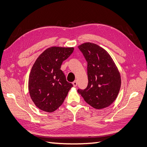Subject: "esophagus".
Instances as JSON below:
<instances>
[{
    "label": "esophagus",
    "instance_id": "1",
    "mask_svg": "<svg viewBox=\"0 0 147 147\" xmlns=\"http://www.w3.org/2000/svg\"><path fill=\"white\" fill-rule=\"evenodd\" d=\"M72 84H73V85H74V87H76L77 86V80H75V81H74L73 83H72Z\"/></svg>",
    "mask_w": 147,
    "mask_h": 147
}]
</instances>
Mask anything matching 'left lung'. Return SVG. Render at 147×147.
Wrapping results in <instances>:
<instances>
[{
    "mask_svg": "<svg viewBox=\"0 0 147 147\" xmlns=\"http://www.w3.org/2000/svg\"><path fill=\"white\" fill-rule=\"evenodd\" d=\"M88 63V86L78 92L86 103L96 109L107 107L117 97L121 76L117 65L104 48L92 43L78 47Z\"/></svg>",
    "mask_w": 147,
    "mask_h": 147,
    "instance_id": "left-lung-1",
    "label": "left lung"
}]
</instances>
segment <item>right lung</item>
Returning a JSON list of instances; mask_svg holds the SVG:
<instances>
[{
  "label": "right lung",
  "mask_w": 147,
  "mask_h": 147,
  "mask_svg": "<svg viewBox=\"0 0 147 147\" xmlns=\"http://www.w3.org/2000/svg\"><path fill=\"white\" fill-rule=\"evenodd\" d=\"M74 50V48L52 47L35 61L30 72L28 87L31 99L39 109L54 112L63 104L73 86L67 82L61 66Z\"/></svg>",
  "instance_id": "obj_1"
}]
</instances>
